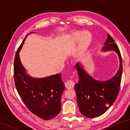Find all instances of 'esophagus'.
Returning <instances> with one entry per match:
<instances>
[{"label":"esophagus","instance_id":"obj_1","mask_svg":"<svg viewBox=\"0 0 130 130\" xmlns=\"http://www.w3.org/2000/svg\"><path fill=\"white\" fill-rule=\"evenodd\" d=\"M74 85H75V83L74 82L72 81V80H70L69 81H68L67 82L65 83V87L67 89H72V88L74 87Z\"/></svg>","mask_w":130,"mask_h":130}]
</instances>
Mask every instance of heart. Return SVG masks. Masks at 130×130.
Segmentation results:
<instances>
[{
    "label": "heart",
    "instance_id": "heart-1",
    "mask_svg": "<svg viewBox=\"0 0 130 130\" xmlns=\"http://www.w3.org/2000/svg\"><path fill=\"white\" fill-rule=\"evenodd\" d=\"M92 40L93 38L91 33L88 30L74 33L72 36V43L75 45L77 43L75 53L76 59L81 58L86 54L92 44Z\"/></svg>",
    "mask_w": 130,
    "mask_h": 130
}]
</instances>
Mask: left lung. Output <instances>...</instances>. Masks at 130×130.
I'll list each match as a JSON object with an SVG mask.
<instances>
[{
  "instance_id": "8db88e82",
  "label": "left lung",
  "mask_w": 130,
  "mask_h": 130,
  "mask_svg": "<svg viewBox=\"0 0 130 130\" xmlns=\"http://www.w3.org/2000/svg\"><path fill=\"white\" fill-rule=\"evenodd\" d=\"M101 51H115L118 55L119 68L110 79L104 81L96 80L87 72L81 62L75 65L79 78L75 85L78 106L80 113L89 118L100 116L108 110L116 100L120 89L122 59L118 46L109 34Z\"/></svg>"
}]
</instances>
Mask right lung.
<instances>
[{
  "mask_svg": "<svg viewBox=\"0 0 130 130\" xmlns=\"http://www.w3.org/2000/svg\"><path fill=\"white\" fill-rule=\"evenodd\" d=\"M28 35L18 48L14 59L15 87L22 101L30 112L43 120H49L60 112L61 96L65 85L61 79V74L36 78L26 73L19 54Z\"/></svg>",
  "mask_w": 130,
  "mask_h": 130,
  "instance_id": "1",
  "label": "right lung"
}]
</instances>
